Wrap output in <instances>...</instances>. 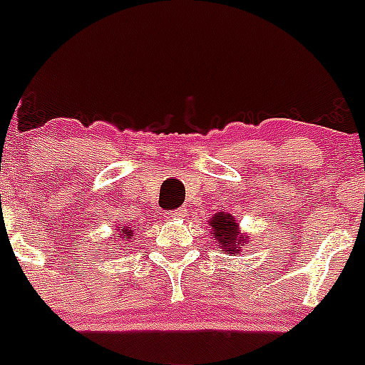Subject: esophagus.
I'll return each mask as SVG.
<instances>
[{"label": "esophagus", "mask_w": 365, "mask_h": 365, "mask_svg": "<svg viewBox=\"0 0 365 365\" xmlns=\"http://www.w3.org/2000/svg\"><path fill=\"white\" fill-rule=\"evenodd\" d=\"M170 217H173V219H179V217H185V210H182V208H179V210H173V212H170Z\"/></svg>", "instance_id": "esophagus-1"}]
</instances>
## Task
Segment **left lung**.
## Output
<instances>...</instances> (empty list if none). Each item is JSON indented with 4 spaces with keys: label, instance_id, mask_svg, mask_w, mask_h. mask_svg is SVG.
Segmentation results:
<instances>
[{
    "label": "left lung",
    "instance_id": "obj_1",
    "mask_svg": "<svg viewBox=\"0 0 365 365\" xmlns=\"http://www.w3.org/2000/svg\"><path fill=\"white\" fill-rule=\"evenodd\" d=\"M212 225V234L217 237V243L221 245V248H225V252H240L241 247L245 245L243 237H240V232H237V222L234 221V217H230V214H215L210 221Z\"/></svg>",
    "mask_w": 365,
    "mask_h": 365
}]
</instances>
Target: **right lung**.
Here are the masks:
<instances>
[{
  "instance_id": "obj_1",
  "label": "right lung",
  "mask_w": 365,
  "mask_h": 365,
  "mask_svg": "<svg viewBox=\"0 0 365 365\" xmlns=\"http://www.w3.org/2000/svg\"><path fill=\"white\" fill-rule=\"evenodd\" d=\"M131 235H133V230H131V227H128V228H124V230H120V234H118L117 237H125V241H128Z\"/></svg>"
}]
</instances>
